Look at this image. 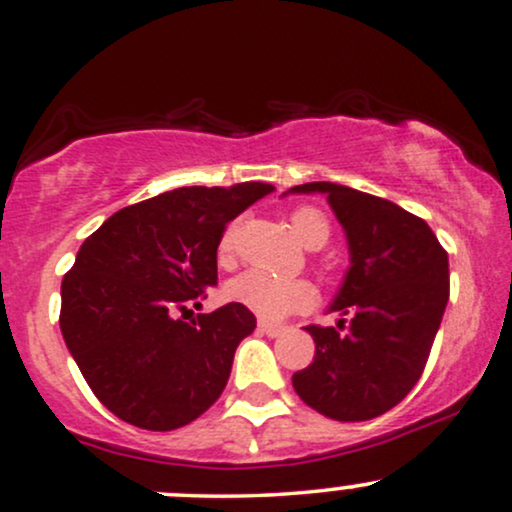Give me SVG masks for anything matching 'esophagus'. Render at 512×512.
Listing matches in <instances>:
<instances>
[{
  "label": "esophagus",
  "instance_id": "obj_1",
  "mask_svg": "<svg viewBox=\"0 0 512 512\" xmlns=\"http://www.w3.org/2000/svg\"><path fill=\"white\" fill-rule=\"evenodd\" d=\"M260 331H262L264 336L276 338V336L283 334V326H279V324H269V322H260Z\"/></svg>",
  "mask_w": 512,
  "mask_h": 512
}]
</instances>
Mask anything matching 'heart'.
Segmentation results:
<instances>
[{
	"instance_id": "b5f03b06",
	"label": "heart",
	"mask_w": 512,
	"mask_h": 512,
	"mask_svg": "<svg viewBox=\"0 0 512 512\" xmlns=\"http://www.w3.org/2000/svg\"><path fill=\"white\" fill-rule=\"evenodd\" d=\"M291 229L300 243L307 248H322L331 236V224L326 214L317 207H298L293 209ZM233 240H236V226H229L224 236L219 240V257L229 260L233 250ZM224 295L240 307H248L257 317L267 319V322H279L288 317L291 312L307 310L315 303L317 291L310 281L305 279H283L264 269H248V272L233 276L226 283Z\"/></svg>"
}]
</instances>
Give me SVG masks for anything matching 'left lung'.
<instances>
[{
  "mask_svg": "<svg viewBox=\"0 0 512 512\" xmlns=\"http://www.w3.org/2000/svg\"><path fill=\"white\" fill-rule=\"evenodd\" d=\"M291 193H324L350 250V269L329 307L348 315V324L305 326L315 360L293 374V389L331 420H372L422 377L448 303V252L427 221L384 197L329 181Z\"/></svg>",
  "mask_w": 512,
  "mask_h": 512,
  "instance_id": "8db88e82",
  "label": "left lung"
}]
</instances>
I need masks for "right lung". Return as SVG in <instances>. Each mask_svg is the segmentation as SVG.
Segmentation results:
<instances>
[{
  "instance_id": "right-lung-1",
  "label": "right lung",
  "mask_w": 512,
  "mask_h": 512,
  "mask_svg": "<svg viewBox=\"0 0 512 512\" xmlns=\"http://www.w3.org/2000/svg\"><path fill=\"white\" fill-rule=\"evenodd\" d=\"M272 190L257 181L169 190L119 209L80 245L61 281V336L123 422L171 432L221 396L255 315L236 303L190 322L176 312L217 286L226 224Z\"/></svg>"
}]
</instances>
